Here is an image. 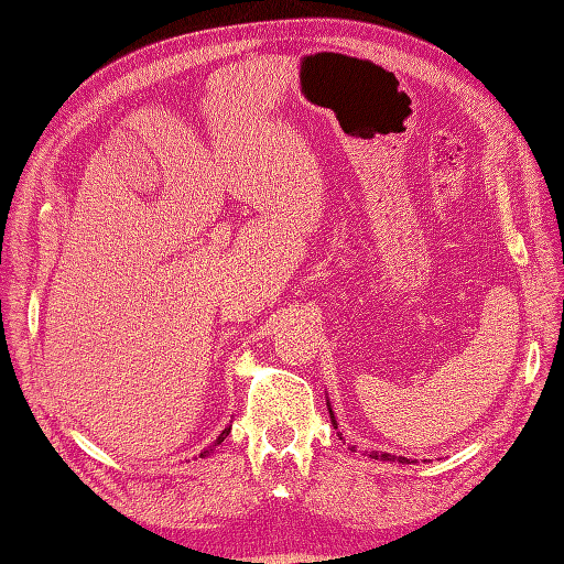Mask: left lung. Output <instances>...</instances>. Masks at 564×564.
<instances>
[{
  "mask_svg": "<svg viewBox=\"0 0 564 564\" xmlns=\"http://www.w3.org/2000/svg\"><path fill=\"white\" fill-rule=\"evenodd\" d=\"M327 406H329V416H332V423H334V429H336V419H334V412H332V404L327 402ZM369 456L371 458H379V460H400V464H409V458H404V456H390V454H379V452H369Z\"/></svg>",
  "mask_w": 564,
  "mask_h": 564,
  "instance_id": "left-lung-1",
  "label": "left lung"
}]
</instances>
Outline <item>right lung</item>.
I'll return each mask as SVG.
<instances>
[{"mask_svg":"<svg viewBox=\"0 0 564 564\" xmlns=\"http://www.w3.org/2000/svg\"><path fill=\"white\" fill-rule=\"evenodd\" d=\"M228 433H230V429H226V431H224V433H220V435H218V437H216V442H214V445H212V447H209V449H204V452H202V454H199V456H202V458H204V456H207V454H212V452H214V447H218V445H220V442H224V440H226V437H228Z\"/></svg>","mask_w":564,"mask_h":564,"instance_id":"right-lung-1","label":"right lung"}]
</instances>
